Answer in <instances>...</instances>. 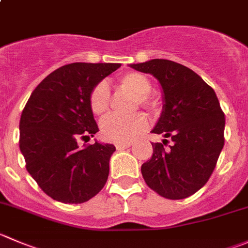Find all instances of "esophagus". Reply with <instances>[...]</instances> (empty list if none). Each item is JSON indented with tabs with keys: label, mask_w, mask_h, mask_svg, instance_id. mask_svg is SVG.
<instances>
[{
	"label": "esophagus",
	"mask_w": 248,
	"mask_h": 248,
	"mask_svg": "<svg viewBox=\"0 0 248 248\" xmlns=\"http://www.w3.org/2000/svg\"><path fill=\"white\" fill-rule=\"evenodd\" d=\"M115 146H116L117 150H124V149H127L131 146V144L129 143H116L115 144Z\"/></svg>",
	"instance_id": "esophagus-1"
}]
</instances>
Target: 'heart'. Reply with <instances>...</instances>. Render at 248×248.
Here are the masks:
<instances>
[{"label":"heart","instance_id":"1","mask_svg":"<svg viewBox=\"0 0 248 248\" xmlns=\"http://www.w3.org/2000/svg\"><path fill=\"white\" fill-rule=\"evenodd\" d=\"M119 86L122 91L133 94L137 103L153 114L160 111L161 104L158 99L149 94L151 82L146 76L139 73H128L121 76ZM90 107L94 115H104L110 107V91L107 83L100 82L94 86L90 94ZM148 128V120L141 112L132 116L109 115L100 122L102 136L107 140L114 143H129Z\"/></svg>","mask_w":248,"mask_h":248}]
</instances>
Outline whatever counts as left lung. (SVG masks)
Wrapping results in <instances>:
<instances>
[{
  "label": "left lung",
  "mask_w": 248,
  "mask_h": 248,
  "mask_svg": "<svg viewBox=\"0 0 248 248\" xmlns=\"http://www.w3.org/2000/svg\"><path fill=\"white\" fill-rule=\"evenodd\" d=\"M129 66L151 74L163 92L162 114L151 132L165 139L151 143L153 156L141 165L144 180L162 198H188L210 179L224 146L225 119L217 95L198 74L172 60ZM168 139L172 144L166 149Z\"/></svg>",
  "instance_id": "left-lung-1"
}]
</instances>
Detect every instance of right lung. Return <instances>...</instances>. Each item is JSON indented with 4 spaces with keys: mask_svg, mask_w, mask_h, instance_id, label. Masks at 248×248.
Returning a JSON list of instances; mask_svg holds the SVG:
<instances>
[{
    "mask_svg": "<svg viewBox=\"0 0 248 248\" xmlns=\"http://www.w3.org/2000/svg\"><path fill=\"white\" fill-rule=\"evenodd\" d=\"M120 66L68 64L49 74L31 93L19 122V148L28 172L53 200L82 203L104 188L116 149L98 141L80 149L78 140L99 131L90 94Z\"/></svg>",
    "mask_w": 248,
    "mask_h": 248,
    "instance_id": "add662e5",
    "label": "right lung"
}]
</instances>
